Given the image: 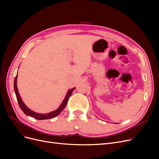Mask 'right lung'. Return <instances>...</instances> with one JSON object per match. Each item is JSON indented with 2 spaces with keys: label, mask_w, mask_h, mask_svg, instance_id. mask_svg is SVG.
<instances>
[{
  "label": "right lung",
  "mask_w": 159,
  "mask_h": 159,
  "mask_svg": "<svg viewBox=\"0 0 159 159\" xmlns=\"http://www.w3.org/2000/svg\"><path fill=\"white\" fill-rule=\"evenodd\" d=\"M16 81H17V75L15 77V79H14V91H15L16 93V99L18 102V105L20 106V109H22V111L25 113L28 116H30L33 118H35L36 119L38 120H42V119H52L55 117H56L57 115H58L63 110L65 107L66 106V104L68 103V101L70 97V95H71L73 91L74 90L75 88L71 89L70 90H69L67 93V95L66 96L65 99H64L63 102L61 103V104L60 105V106L57 108L54 111L50 112L48 114H40V113H35L32 111V110H30L29 108H28L25 104L24 103V102H22V100L21 99V98L20 96V94L18 93V88H17V85H16Z\"/></svg>",
  "instance_id": "obj_1"
}]
</instances>
